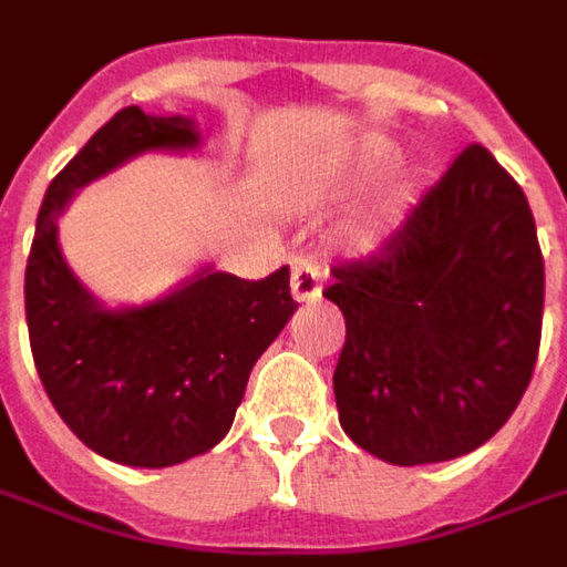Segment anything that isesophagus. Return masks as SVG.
<instances>
[{
    "mask_svg": "<svg viewBox=\"0 0 567 567\" xmlns=\"http://www.w3.org/2000/svg\"><path fill=\"white\" fill-rule=\"evenodd\" d=\"M321 279H324V270L316 258L300 255V258L291 260V295H295V300H316L321 295Z\"/></svg>",
    "mask_w": 567,
    "mask_h": 567,
    "instance_id": "esophagus-1",
    "label": "esophagus"
}]
</instances>
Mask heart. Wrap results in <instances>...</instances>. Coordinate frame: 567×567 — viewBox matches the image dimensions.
Masks as SVG:
<instances>
[{
	"label": "heart",
	"instance_id": "1",
	"mask_svg": "<svg viewBox=\"0 0 567 567\" xmlns=\"http://www.w3.org/2000/svg\"><path fill=\"white\" fill-rule=\"evenodd\" d=\"M394 157H398V151L389 142H370L364 154H361V163H358V173H355V185H364L370 178H377V175L385 169V166H392ZM419 199V178L413 173H404L394 178L392 185L385 187V194L377 199V206L355 224V230H352V243H355L358 251H380L392 243L398 230L404 227L406 218H410V212L416 206Z\"/></svg>",
	"mask_w": 567,
	"mask_h": 567
}]
</instances>
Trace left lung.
I'll return each mask as SVG.
<instances>
[{
    "mask_svg": "<svg viewBox=\"0 0 567 567\" xmlns=\"http://www.w3.org/2000/svg\"><path fill=\"white\" fill-rule=\"evenodd\" d=\"M346 319L340 425L382 462H450L498 431L532 382L544 258L523 187L483 145L452 161L380 255L333 267Z\"/></svg>",
    "mask_w": 567,
    "mask_h": 567,
    "instance_id": "8db88e82",
    "label": "left lung"
}]
</instances>
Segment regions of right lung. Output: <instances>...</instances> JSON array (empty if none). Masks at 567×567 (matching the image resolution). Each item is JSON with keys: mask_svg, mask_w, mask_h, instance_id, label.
<instances>
[{"mask_svg": "<svg viewBox=\"0 0 567 567\" xmlns=\"http://www.w3.org/2000/svg\"><path fill=\"white\" fill-rule=\"evenodd\" d=\"M190 117L121 109L60 169L27 260V324L35 370L60 419L103 458L169 467L230 431L248 373L295 316L288 267L260 282L194 272L145 307H103L69 270L56 221L79 187L145 151H194Z\"/></svg>", "mask_w": 567, "mask_h": 567, "instance_id": "1", "label": "right lung"}]
</instances>
